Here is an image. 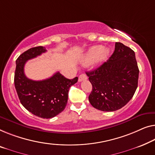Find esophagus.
I'll use <instances>...</instances> for the list:
<instances>
[{"label":"esophagus","instance_id":"1","mask_svg":"<svg viewBox=\"0 0 155 155\" xmlns=\"http://www.w3.org/2000/svg\"><path fill=\"white\" fill-rule=\"evenodd\" d=\"M87 79V76L85 74H81L78 78V81L82 82L83 80H86Z\"/></svg>","mask_w":155,"mask_h":155}]
</instances>
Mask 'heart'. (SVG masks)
Segmentation results:
<instances>
[{"label":"heart","instance_id":"obj_1","mask_svg":"<svg viewBox=\"0 0 155 155\" xmlns=\"http://www.w3.org/2000/svg\"><path fill=\"white\" fill-rule=\"evenodd\" d=\"M110 54V50L101 45H96L89 48L82 58L84 64L90 63L93 66H97L104 63Z\"/></svg>","mask_w":155,"mask_h":155}]
</instances>
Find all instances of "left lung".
<instances>
[{"instance_id":"1","label":"left lung","mask_w":155,"mask_h":155,"mask_svg":"<svg viewBox=\"0 0 155 155\" xmlns=\"http://www.w3.org/2000/svg\"><path fill=\"white\" fill-rule=\"evenodd\" d=\"M86 74L92 85L89 102L101 111L122 108L138 87L139 70L135 53L121 42H115V51L106 62Z\"/></svg>"}]
</instances>
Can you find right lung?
Segmentation results:
<instances>
[{"mask_svg": "<svg viewBox=\"0 0 155 155\" xmlns=\"http://www.w3.org/2000/svg\"><path fill=\"white\" fill-rule=\"evenodd\" d=\"M46 51L45 48L38 46L22 53L16 60L14 80L22 105L34 115L43 119L52 118L64 110L68 101L69 89L78 80V77L67 79L59 72L40 81L28 79L24 74L26 62Z\"/></svg>", "mask_w": 155, "mask_h": 155, "instance_id": "add662e5", "label": "right lung"}]
</instances>
